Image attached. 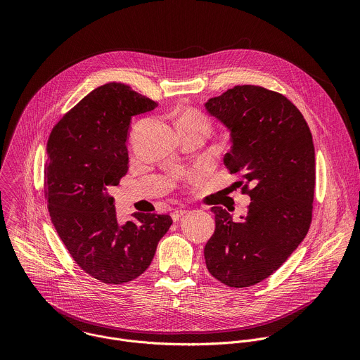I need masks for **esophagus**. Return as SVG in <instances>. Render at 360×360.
<instances>
[{"label":"esophagus","instance_id":"esophagus-1","mask_svg":"<svg viewBox=\"0 0 360 360\" xmlns=\"http://www.w3.org/2000/svg\"><path fill=\"white\" fill-rule=\"evenodd\" d=\"M189 211H186V210H176V211H174L172 212V219H174V222H178L182 217H185L186 214H188Z\"/></svg>","mask_w":360,"mask_h":360}]
</instances>
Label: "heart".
Returning <instances> with one entry per match:
<instances>
[{
	"mask_svg": "<svg viewBox=\"0 0 360 360\" xmlns=\"http://www.w3.org/2000/svg\"><path fill=\"white\" fill-rule=\"evenodd\" d=\"M178 128H199L203 129L205 132L211 131V121L208 120V117L202 114L198 110L193 108H188L182 112V115L178 120ZM198 175V171H192L188 176L193 178Z\"/></svg>",
	"mask_w": 360,
	"mask_h": 360,
	"instance_id": "obj_1",
	"label": "heart"
}]
</instances>
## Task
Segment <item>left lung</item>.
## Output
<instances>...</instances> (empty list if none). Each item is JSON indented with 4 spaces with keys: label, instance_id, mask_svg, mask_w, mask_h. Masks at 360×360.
I'll use <instances>...</instances> for the list:
<instances>
[{
    "label": "left lung",
    "instance_id": "1",
    "mask_svg": "<svg viewBox=\"0 0 360 360\" xmlns=\"http://www.w3.org/2000/svg\"><path fill=\"white\" fill-rule=\"evenodd\" d=\"M231 132L224 158L250 196L246 217L214 207L215 232L203 255L210 274L231 288L256 285L278 271L312 222L315 146L300 111L282 94L236 85L205 104Z\"/></svg>",
    "mask_w": 360,
    "mask_h": 360
}]
</instances>
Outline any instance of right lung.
Masks as SVG:
<instances>
[{"instance_id": "obj_1", "label": "right lung", "mask_w": 360, "mask_h": 360, "mask_svg": "<svg viewBox=\"0 0 360 360\" xmlns=\"http://www.w3.org/2000/svg\"><path fill=\"white\" fill-rule=\"evenodd\" d=\"M158 104L125 84L95 88L51 131L44 192L58 236L77 265L110 285L136 279L150 265L169 215L134 212L120 224L114 198L128 172L131 117Z\"/></svg>"}]
</instances>
